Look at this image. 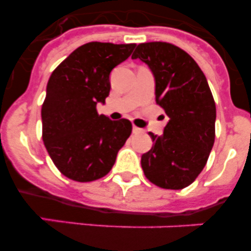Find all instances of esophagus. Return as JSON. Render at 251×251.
<instances>
[{"instance_id": "34e87169", "label": "esophagus", "mask_w": 251, "mask_h": 251, "mask_svg": "<svg viewBox=\"0 0 251 251\" xmlns=\"http://www.w3.org/2000/svg\"><path fill=\"white\" fill-rule=\"evenodd\" d=\"M141 132H142L141 128L136 127V126H133V133H134V134H138V133H141Z\"/></svg>"}]
</instances>
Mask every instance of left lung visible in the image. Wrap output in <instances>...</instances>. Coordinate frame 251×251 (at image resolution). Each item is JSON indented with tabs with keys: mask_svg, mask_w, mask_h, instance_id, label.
Masks as SVG:
<instances>
[{
	"mask_svg": "<svg viewBox=\"0 0 251 251\" xmlns=\"http://www.w3.org/2000/svg\"><path fill=\"white\" fill-rule=\"evenodd\" d=\"M132 59L151 69L156 101L170 118L163 134L148 133L153 146L142 154L143 172L158 187H187L203 170L215 142L216 106L205 74L186 51L168 43L139 44Z\"/></svg>",
	"mask_w": 251,
	"mask_h": 251,
	"instance_id": "8db88e82",
	"label": "left lung"
}]
</instances>
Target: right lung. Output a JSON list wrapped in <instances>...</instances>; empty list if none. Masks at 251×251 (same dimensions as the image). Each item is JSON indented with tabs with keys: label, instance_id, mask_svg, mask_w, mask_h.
Masks as SVG:
<instances>
[{
	"label": "right lung",
	"instance_id": "add662e5",
	"mask_svg": "<svg viewBox=\"0 0 251 251\" xmlns=\"http://www.w3.org/2000/svg\"><path fill=\"white\" fill-rule=\"evenodd\" d=\"M136 44L88 43L55 69L41 108L43 141L57 170L77 182L105 176L132 133L128 119L98 114L110 92V72Z\"/></svg>",
	"mask_w": 251,
	"mask_h": 251
}]
</instances>
